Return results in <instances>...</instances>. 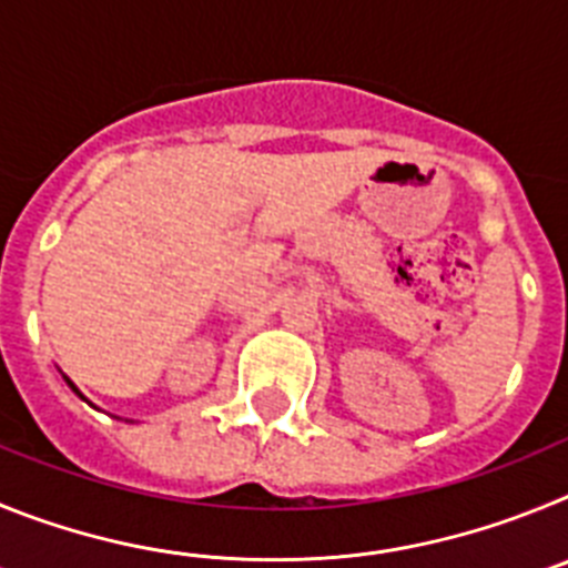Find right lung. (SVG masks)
Listing matches in <instances>:
<instances>
[{
    "label": "right lung",
    "mask_w": 568,
    "mask_h": 568,
    "mask_svg": "<svg viewBox=\"0 0 568 568\" xmlns=\"http://www.w3.org/2000/svg\"><path fill=\"white\" fill-rule=\"evenodd\" d=\"M64 381H68V386H70V389H73V393H77V395H79V398H82V400H88V398H84V395H82V393H79V389H77V384H73V381H70V378H68V375H64Z\"/></svg>",
    "instance_id": "right-lung-1"
}]
</instances>
